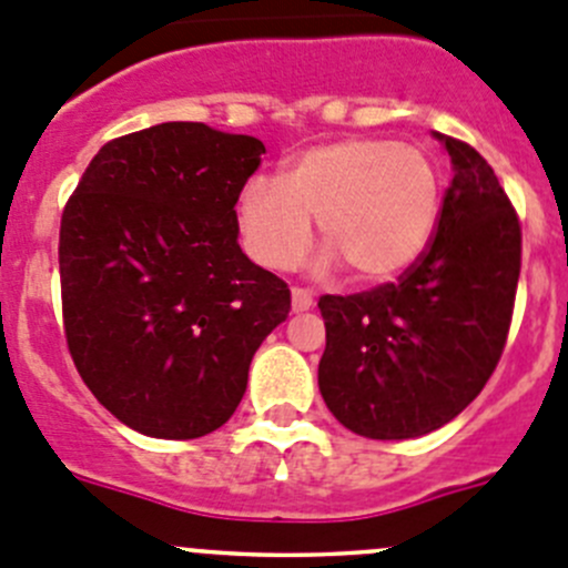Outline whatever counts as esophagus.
<instances>
[{"instance_id": "obj_1", "label": "esophagus", "mask_w": 568, "mask_h": 568, "mask_svg": "<svg viewBox=\"0 0 568 568\" xmlns=\"http://www.w3.org/2000/svg\"><path fill=\"white\" fill-rule=\"evenodd\" d=\"M312 304H315V298H312L310 290H304V287H293V310H295V312H306V310H312Z\"/></svg>"}]
</instances>
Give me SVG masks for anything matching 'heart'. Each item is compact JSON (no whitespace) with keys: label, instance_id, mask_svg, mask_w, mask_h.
Instances as JSON below:
<instances>
[{"label":"heart","instance_id":"1","mask_svg":"<svg viewBox=\"0 0 568 568\" xmlns=\"http://www.w3.org/2000/svg\"><path fill=\"white\" fill-rule=\"evenodd\" d=\"M443 175L437 161L393 139H343L301 153L281 181L251 178L236 220L245 251L267 270L304 258L317 220L323 264L379 284L413 267L437 229Z\"/></svg>","mask_w":568,"mask_h":568}]
</instances>
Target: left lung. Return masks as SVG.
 <instances>
[{
	"instance_id": "left-lung-1",
	"label": "left lung",
	"mask_w": 568,
	"mask_h": 568,
	"mask_svg": "<svg viewBox=\"0 0 568 568\" xmlns=\"http://www.w3.org/2000/svg\"><path fill=\"white\" fill-rule=\"evenodd\" d=\"M455 178L418 262L354 295L317 301L323 402L345 429L407 440L460 415L499 365L521 270V223L488 161L435 133Z\"/></svg>"
}]
</instances>
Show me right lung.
Returning <instances> with one entry per match:
<instances>
[{
  "mask_svg": "<svg viewBox=\"0 0 568 568\" xmlns=\"http://www.w3.org/2000/svg\"><path fill=\"white\" fill-rule=\"evenodd\" d=\"M253 136L164 122L102 144L61 217L63 332L97 402L131 429L192 440L240 407L290 287L242 253Z\"/></svg>",
  "mask_w": 568,
  "mask_h": 568,
  "instance_id": "add662e5",
  "label": "right lung"
}]
</instances>
